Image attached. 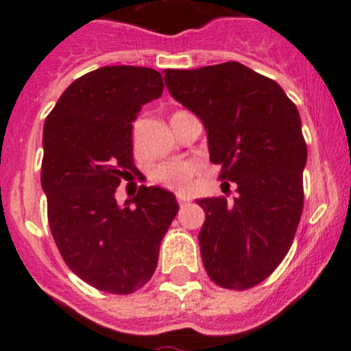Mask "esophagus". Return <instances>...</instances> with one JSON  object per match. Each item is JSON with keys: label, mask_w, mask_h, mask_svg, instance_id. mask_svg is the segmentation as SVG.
<instances>
[{"label": "esophagus", "mask_w": 351, "mask_h": 351, "mask_svg": "<svg viewBox=\"0 0 351 351\" xmlns=\"http://www.w3.org/2000/svg\"><path fill=\"white\" fill-rule=\"evenodd\" d=\"M178 202H179V206L184 207V206H188V204H190V200H186V198H179Z\"/></svg>", "instance_id": "1"}]
</instances>
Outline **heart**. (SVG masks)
Masks as SVG:
<instances>
[{"mask_svg": "<svg viewBox=\"0 0 351 351\" xmlns=\"http://www.w3.org/2000/svg\"><path fill=\"white\" fill-rule=\"evenodd\" d=\"M200 170V165L193 160L167 161L154 167L149 173V179L154 184H160L173 193L184 195L191 190V181Z\"/></svg>", "mask_w": 351, "mask_h": 351, "instance_id": "1", "label": "heart"}]
</instances>
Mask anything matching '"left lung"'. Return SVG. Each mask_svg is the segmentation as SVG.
Masks as SVG:
<instances>
[{"label":"left lung","instance_id":"obj_1","mask_svg":"<svg viewBox=\"0 0 351 351\" xmlns=\"http://www.w3.org/2000/svg\"><path fill=\"white\" fill-rule=\"evenodd\" d=\"M165 82L202 119L219 179L237 184L232 202L197 200L204 267L221 288L256 287L283 262L302 214L308 147L299 110L280 84L237 61L165 70Z\"/></svg>","mask_w":351,"mask_h":351}]
</instances>
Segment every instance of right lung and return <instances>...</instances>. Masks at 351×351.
Returning a JSON list of instances; mask_svg holds the SVG:
<instances>
[{
  "label": "right lung",
  "mask_w": 351,
  "mask_h": 351,
  "mask_svg": "<svg viewBox=\"0 0 351 351\" xmlns=\"http://www.w3.org/2000/svg\"><path fill=\"white\" fill-rule=\"evenodd\" d=\"M163 88L153 68H98L68 86L43 126L42 188L54 243L73 274L107 293L128 295L153 278L179 210L158 186H141L125 206L116 200L121 181L138 173L132 123Z\"/></svg>",
  "instance_id": "1"
}]
</instances>
